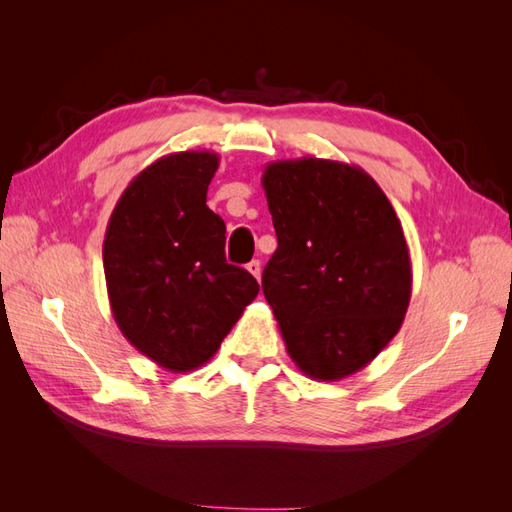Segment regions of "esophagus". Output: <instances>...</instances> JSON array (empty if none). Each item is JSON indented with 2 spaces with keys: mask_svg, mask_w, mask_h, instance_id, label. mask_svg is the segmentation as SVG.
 Wrapping results in <instances>:
<instances>
[{
  "mask_svg": "<svg viewBox=\"0 0 512 512\" xmlns=\"http://www.w3.org/2000/svg\"><path fill=\"white\" fill-rule=\"evenodd\" d=\"M247 271H250L256 280H260V262L258 260H252L250 265H247Z\"/></svg>",
  "mask_w": 512,
  "mask_h": 512,
  "instance_id": "1",
  "label": "esophagus"
}]
</instances>
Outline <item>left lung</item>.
Wrapping results in <instances>:
<instances>
[{"label":"left lung","instance_id":"8db88e82","mask_svg":"<svg viewBox=\"0 0 512 512\" xmlns=\"http://www.w3.org/2000/svg\"><path fill=\"white\" fill-rule=\"evenodd\" d=\"M262 188L277 235L262 292L290 359L312 380L352 376L397 335L410 305L412 262L397 213L346 162H269Z\"/></svg>","mask_w":512,"mask_h":512}]
</instances>
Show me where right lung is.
<instances>
[{
  "mask_svg": "<svg viewBox=\"0 0 512 512\" xmlns=\"http://www.w3.org/2000/svg\"><path fill=\"white\" fill-rule=\"evenodd\" d=\"M218 166L213 151H177L149 164L119 196L104 235L117 327L173 374L205 365L260 290L226 262V224L207 207Z\"/></svg>",
  "mask_w": 512,
  "mask_h": 512,
  "instance_id": "obj_1",
  "label": "right lung"
}]
</instances>
